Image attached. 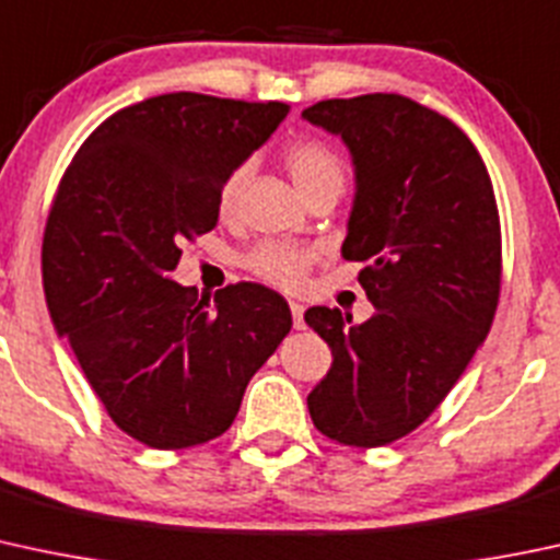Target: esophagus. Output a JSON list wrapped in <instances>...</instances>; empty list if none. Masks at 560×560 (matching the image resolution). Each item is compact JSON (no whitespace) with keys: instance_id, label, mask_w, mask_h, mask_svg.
<instances>
[{"instance_id":"esophagus-1","label":"esophagus","mask_w":560,"mask_h":560,"mask_svg":"<svg viewBox=\"0 0 560 560\" xmlns=\"http://www.w3.org/2000/svg\"><path fill=\"white\" fill-rule=\"evenodd\" d=\"M290 311H292V325H295V329H303V305L300 303H295V300H292L290 303Z\"/></svg>"}]
</instances>
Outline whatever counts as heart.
Returning a JSON list of instances; mask_svg holds the SVG:
<instances>
[{
    "label": "heart",
    "instance_id": "b5f03b06",
    "mask_svg": "<svg viewBox=\"0 0 560 560\" xmlns=\"http://www.w3.org/2000/svg\"><path fill=\"white\" fill-rule=\"evenodd\" d=\"M287 172L300 190V196L308 198L311 192L335 187L343 190V163L340 158L329 150L327 144L316 139H300L295 144L287 147L284 152ZM249 182V163H238L222 179L220 192H217V209L222 217H231L238 206L244 187ZM316 260V252L308 246L284 244V241H265L255 246L249 255L244 257V265L257 276V279L268 281V284L281 287V290H298L305 281L311 262Z\"/></svg>",
    "mask_w": 560,
    "mask_h": 560
}]
</instances>
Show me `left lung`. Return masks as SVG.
Segmentation results:
<instances>
[{
    "label": "left lung",
    "mask_w": 560,
    "mask_h": 560,
    "mask_svg": "<svg viewBox=\"0 0 560 560\" xmlns=\"http://www.w3.org/2000/svg\"><path fill=\"white\" fill-rule=\"evenodd\" d=\"M354 163V203L340 255L368 262L362 325L314 305L305 322L332 351L308 394L314 427L354 448L413 432L486 340L502 281L491 176L467 133L399 93L329 98L303 109Z\"/></svg>",
    "instance_id": "1"
}]
</instances>
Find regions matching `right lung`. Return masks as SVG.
I'll return each mask as SVG.
<instances>
[{
	"mask_svg": "<svg viewBox=\"0 0 560 560\" xmlns=\"http://www.w3.org/2000/svg\"><path fill=\"white\" fill-rule=\"evenodd\" d=\"M290 107L163 93L107 117L58 185L43 287L109 419L179 451L231 427L252 375L292 327L279 292L225 287L198 303L172 279L185 241L217 225V192Z\"/></svg>",
	"mask_w": 560,
	"mask_h": 560,
	"instance_id": "add662e5",
	"label": "right lung"
}]
</instances>
